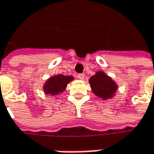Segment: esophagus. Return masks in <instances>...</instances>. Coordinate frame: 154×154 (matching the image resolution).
<instances>
[{
  "label": "esophagus",
  "mask_w": 154,
  "mask_h": 154,
  "mask_svg": "<svg viewBox=\"0 0 154 154\" xmlns=\"http://www.w3.org/2000/svg\"><path fill=\"white\" fill-rule=\"evenodd\" d=\"M77 77H78L80 80H83V79L85 78V74H84V73H79Z\"/></svg>",
  "instance_id": "34e87169"
}]
</instances>
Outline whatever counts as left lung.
<instances>
[{
    "label": "left lung",
    "mask_w": 154,
    "mask_h": 154,
    "mask_svg": "<svg viewBox=\"0 0 154 154\" xmlns=\"http://www.w3.org/2000/svg\"><path fill=\"white\" fill-rule=\"evenodd\" d=\"M89 83L93 93L103 100L112 99L118 88L117 84L112 80L111 77L102 71L97 72L96 74L93 75L89 79Z\"/></svg>",
    "instance_id": "1"
}]
</instances>
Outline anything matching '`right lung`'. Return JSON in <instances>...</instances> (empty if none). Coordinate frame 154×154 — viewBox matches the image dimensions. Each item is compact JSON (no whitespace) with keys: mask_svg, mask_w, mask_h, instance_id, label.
<instances>
[{"mask_svg":"<svg viewBox=\"0 0 154 154\" xmlns=\"http://www.w3.org/2000/svg\"><path fill=\"white\" fill-rule=\"evenodd\" d=\"M73 80V76L58 74L50 77L46 81L43 90L46 94H51L52 96L57 95L60 93H62L66 88L67 84Z\"/></svg>","mask_w":154,"mask_h":154,"instance_id":"add662e5","label":"right lung"}]
</instances>
